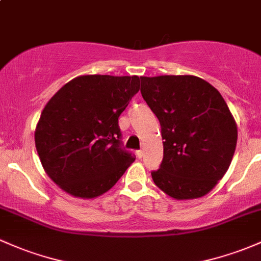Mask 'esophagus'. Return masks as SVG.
Listing matches in <instances>:
<instances>
[{"label": "esophagus", "mask_w": 261, "mask_h": 261, "mask_svg": "<svg viewBox=\"0 0 261 261\" xmlns=\"http://www.w3.org/2000/svg\"><path fill=\"white\" fill-rule=\"evenodd\" d=\"M143 154H144V152H143V149H139V150H137V156H138L139 159L143 158Z\"/></svg>", "instance_id": "1"}]
</instances>
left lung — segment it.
I'll use <instances>...</instances> for the list:
<instances>
[{
    "instance_id": "8db88e82",
    "label": "left lung",
    "mask_w": 261,
    "mask_h": 261,
    "mask_svg": "<svg viewBox=\"0 0 261 261\" xmlns=\"http://www.w3.org/2000/svg\"><path fill=\"white\" fill-rule=\"evenodd\" d=\"M141 83L164 139L153 181L176 200L208 194L226 173L237 147V123L224 98L195 75L141 77Z\"/></svg>"
}]
</instances>
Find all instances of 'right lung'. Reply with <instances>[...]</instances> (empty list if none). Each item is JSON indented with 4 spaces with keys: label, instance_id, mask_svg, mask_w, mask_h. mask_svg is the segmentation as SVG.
<instances>
[{
    "label": "right lung",
    "instance_id": "obj_1",
    "mask_svg": "<svg viewBox=\"0 0 261 261\" xmlns=\"http://www.w3.org/2000/svg\"><path fill=\"white\" fill-rule=\"evenodd\" d=\"M139 86L138 75H80L48 100L36 127V149L61 189L99 197L133 163L136 156L122 147L118 118Z\"/></svg>",
    "mask_w": 261,
    "mask_h": 261
}]
</instances>
